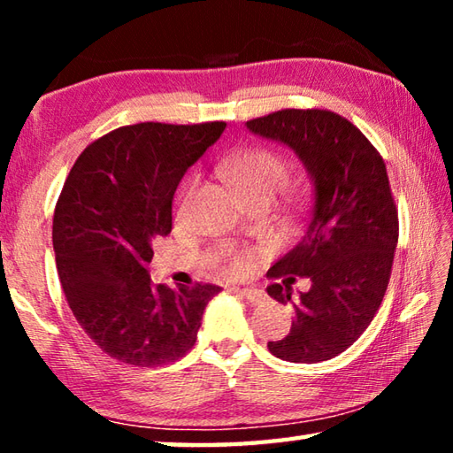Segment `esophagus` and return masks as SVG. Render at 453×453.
<instances>
[{
	"mask_svg": "<svg viewBox=\"0 0 453 453\" xmlns=\"http://www.w3.org/2000/svg\"><path fill=\"white\" fill-rule=\"evenodd\" d=\"M235 291L237 294H240L242 297H245V300L248 302H251V303H259L265 297V294L262 289H257V288H235Z\"/></svg>",
	"mask_w": 453,
	"mask_h": 453,
	"instance_id": "34e87169",
	"label": "esophagus"
}]
</instances>
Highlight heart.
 <instances>
[{
  "label": "heart",
  "mask_w": 453,
  "mask_h": 453,
  "mask_svg": "<svg viewBox=\"0 0 453 453\" xmlns=\"http://www.w3.org/2000/svg\"><path fill=\"white\" fill-rule=\"evenodd\" d=\"M218 172L232 183L237 194H240L245 202H270L273 196H278L283 186L289 181L291 167L286 157L270 148H250L243 151L232 153L226 159H221L218 165ZM196 181H191L183 194V203L194 194ZM303 196L296 194L294 203H302ZM213 265L218 267L221 273L227 275H240L245 272V254L235 248L232 243H224L213 254Z\"/></svg>",
  "instance_id": "obj_1"
}]
</instances>
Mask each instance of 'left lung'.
I'll return each instance as SVG.
<instances>
[{"label": "left lung", "instance_id": "left-lung-1", "mask_svg": "<svg viewBox=\"0 0 453 453\" xmlns=\"http://www.w3.org/2000/svg\"><path fill=\"white\" fill-rule=\"evenodd\" d=\"M248 127L289 145L316 188L308 232L267 272L283 278L267 294L296 313L289 334L267 348L286 362H326L372 324L392 275L400 224L386 164L349 119L329 110H280ZM296 277L312 280L297 303L288 288Z\"/></svg>", "mask_w": 453, "mask_h": 453}]
</instances>
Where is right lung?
<instances>
[{
    "instance_id": "1",
    "label": "right lung",
    "mask_w": 453,
    "mask_h": 453,
    "mask_svg": "<svg viewBox=\"0 0 453 453\" xmlns=\"http://www.w3.org/2000/svg\"><path fill=\"white\" fill-rule=\"evenodd\" d=\"M226 129L124 126L75 159L53 213L58 275L75 319L107 356L137 367L175 362L194 348L213 283H153V242L172 232V199L188 167Z\"/></svg>"
}]
</instances>
